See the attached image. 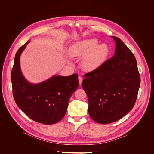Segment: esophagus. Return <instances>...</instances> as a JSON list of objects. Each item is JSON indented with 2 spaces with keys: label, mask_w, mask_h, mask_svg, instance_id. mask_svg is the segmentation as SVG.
Wrapping results in <instances>:
<instances>
[{
  "label": "esophagus",
  "mask_w": 154,
  "mask_h": 154,
  "mask_svg": "<svg viewBox=\"0 0 154 154\" xmlns=\"http://www.w3.org/2000/svg\"><path fill=\"white\" fill-rule=\"evenodd\" d=\"M82 81H83V79H82V77L81 76H79V84H80V85L82 84Z\"/></svg>",
  "instance_id": "esophagus-1"
}]
</instances>
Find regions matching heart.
<instances>
[{
  "instance_id": "1",
  "label": "heart",
  "mask_w": 154,
  "mask_h": 154,
  "mask_svg": "<svg viewBox=\"0 0 154 154\" xmlns=\"http://www.w3.org/2000/svg\"><path fill=\"white\" fill-rule=\"evenodd\" d=\"M110 50L106 44L99 45L95 38L78 41L71 46V54L75 57H83L82 64L86 70H94L108 58Z\"/></svg>"
}]
</instances>
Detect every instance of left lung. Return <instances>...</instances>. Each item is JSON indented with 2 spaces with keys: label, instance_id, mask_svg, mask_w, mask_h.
<instances>
[{
  "label": "left lung",
  "instance_id": "8db88e82",
  "mask_svg": "<svg viewBox=\"0 0 154 154\" xmlns=\"http://www.w3.org/2000/svg\"><path fill=\"white\" fill-rule=\"evenodd\" d=\"M115 55L85 74L82 86L88 99V113L96 122L116 121L133 108L140 86L136 58L118 38Z\"/></svg>",
  "mask_w": 154,
  "mask_h": 154
}]
</instances>
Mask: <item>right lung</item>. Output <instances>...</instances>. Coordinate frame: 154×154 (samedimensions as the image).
I'll list each match as a JSON object with an SVG mask.
<instances>
[{"label":"right lung","instance_id":"obj_1","mask_svg":"<svg viewBox=\"0 0 154 154\" xmlns=\"http://www.w3.org/2000/svg\"><path fill=\"white\" fill-rule=\"evenodd\" d=\"M27 41L17 51L11 71L13 94L18 107L32 120L44 124L61 121L67 111L68 102L79 86L78 75H54L38 84L27 82L20 68V56Z\"/></svg>","mask_w":154,"mask_h":154}]
</instances>
